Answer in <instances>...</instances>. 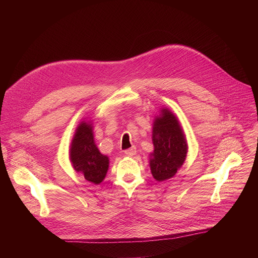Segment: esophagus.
I'll return each mask as SVG.
<instances>
[{
    "label": "esophagus",
    "mask_w": 258,
    "mask_h": 258,
    "mask_svg": "<svg viewBox=\"0 0 258 258\" xmlns=\"http://www.w3.org/2000/svg\"><path fill=\"white\" fill-rule=\"evenodd\" d=\"M136 153H137V150H136V147H135V146L128 148V150H126V151H124V154L128 157L135 156V155H136Z\"/></svg>",
    "instance_id": "obj_1"
}]
</instances>
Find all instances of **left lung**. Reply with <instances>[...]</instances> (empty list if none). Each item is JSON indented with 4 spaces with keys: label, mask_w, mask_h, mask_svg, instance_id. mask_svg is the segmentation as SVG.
Masks as SVG:
<instances>
[{
    "label": "left lung",
    "mask_w": 258,
    "mask_h": 258,
    "mask_svg": "<svg viewBox=\"0 0 258 258\" xmlns=\"http://www.w3.org/2000/svg\"><path fill=\"white\" fill-rule=\"evenodd\" d=\"M154 151L150 155V167L156 181L172 178L186 160L188 144L178 117L169 108L161 107L153 122Z\"/></svg>",
    "instance_id": "1"
}]
</instances>
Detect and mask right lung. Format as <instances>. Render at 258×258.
Segmentation results:
<instances>
[{"label": "right lung", "mask_w": 258, "mask_h": 258, "mask_svg": "<svg viewBox=\"0 0 258 258\" xmlns=\"http://www.w3.org/2000/svg\"><path fill=\"white\" fill-rule=\"evenodd\" d=\"M69 158L74 170L83 174L87 181L98 185L104 180L110 159L100 153L95 143L92 120L84 119L77 125L71 141Z\"/></svg>", "instance_id": "1"}]
</instances>
